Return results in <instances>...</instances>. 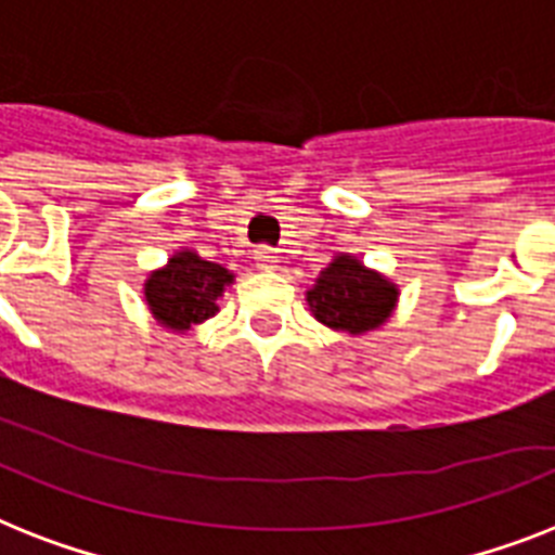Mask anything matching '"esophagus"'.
Returning <instances> with one entry per match:
<instances>
[{"label":"esophagus","mask_w":555,"mask_h":555,"mask_svg":"<svg viewBox=\"0 0 555 555\" xmlns=\"http://www.w3.org/2000/svg\"><path fill=\"white\" fill-rule=\"evenodd\" d=\"M253 259H256V268L259 270H276L279 268V256L276 250H270V247H259V250L253 253Z\"/></svg>","instance_id":"esophagus-1"}]
</instances>
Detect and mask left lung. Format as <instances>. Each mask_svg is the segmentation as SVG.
Segmentation results:
<instances>
[{"label":"left lung","mask_w":555,"mask_h":555,"mask_svg":"<svg viewBox=\"0 0 555 555\" xmlns=\"http://www.w3.org/2000/svg\"><path fill=\"white\" fill-rule=\"evenodd\" d=\"M397 299L400 287L386 273L363 264L354 253H337L305 291L313 320L325 328L346 331L348 337H365L383 328L397 311Z\"/></svg>","instance_id":"obj_1"}]
</instances>
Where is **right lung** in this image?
Wrapping results in <instances>:
<instances>
[{"instance_id":"add662e5","label":"right lung","mask_w":555,"mask_h":555,"mask_svg":"<svg viewBox=\"0 0 555 555\" xmlns=\"http://www.w3.org/2000/svg\"><path fill=\"white\" fill-rule=\"evenodd\" d=\"M235 282V273L201 259L192 247H181L167 264L150 270L143 279V299L152 320L172 334H190L195 325L212 320L218 299Z\"/></svg>"}]
</instances>
